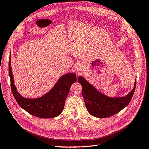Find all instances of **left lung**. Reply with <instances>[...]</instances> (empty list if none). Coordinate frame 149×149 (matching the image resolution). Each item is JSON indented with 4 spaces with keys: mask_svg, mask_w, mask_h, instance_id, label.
Instances as JSON below:
<instances>
[{
    "mask_svg": "<svg viewBox=\"0 0 149 149\" xmlns=\"http://www.w3.org/2000/svg\"><path fill=\"white\" fill-rule=\"evenodd\" d=\"M78 82L82 87V94L87 111L93 116L101 118L111 116L125 108L132 100L136 83L135 81L134 88L127 96L111 98L98 92L81 76Z\"/></svg>",
    "mask_w": 149,
    "mask_h": 149,
    "instance_id": "1",
    "label": "left lung"
}]
</instances>
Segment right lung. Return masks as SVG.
Returning a JSON list of instances; mask_svg holds the SVG:
<instances>
[{
    "instance_id": "add662e5",
    "label": "right lung",
    "mask_w": 149,
    "mask_h": 149,
    "mask_svg": "<svg viewBox=\"0 0 149 149\" xmlns=\"http://www.w3.org/2000/svg\"><path fill=\"white\" fill-rule=\"evenodd\" d=\"M9 74L11 90L18 104L29 114L41 118H54L62 113L70 86L77 81L76 75L74 73L64 75L58 80L54 87L45 96L37 99H28L22 97L18 93L14 84L10 66V54L9 61Z\"/></svg>"
}]
</instances>
